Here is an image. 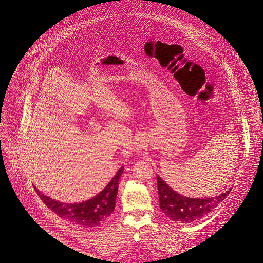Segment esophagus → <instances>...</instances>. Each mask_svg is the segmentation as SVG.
Segmentation results:
<instances>
[{"label":"esophagus","instance_id":"esophagus-1","mask_svg":"<svg viewBox=\"0 0 263 263\" xmlns=\"http://www.w3.org/2000/svg\"><path fill=\"white\" fill-rule=\"evenodd\" d=\"M139 148H142V145H139Z\"/></svg>","mask_w":263,"mask_h":263}]
</instances>
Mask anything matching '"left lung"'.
<instances>
[{
  "label": "left lung",
  "mask_w": 263,
  "mask_h": 263,
  "mask_svg": "<svg viewBox=\"0 0 263 263\" xmlns=\"http://www.w3.org/2000/svg\"><path fill=\"white\" fill-rule=\"evenodd\" d=\"M159 202H160L161 211L173 221L192 222L198 218L204 217L218 204L225 200L232 189L226 191L225 193L214 197L194 198L185 197L173 191L166 183L157 177Z\"/></svg>",
  "instance_id": "8db88e82"
}]
</instances>
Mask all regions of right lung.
Wrapping results in <instances>:
<instances>
[{
    "label": "right lung",
    "mask_w": 263,
    "mask_h": 263,
    "mask_svg": "<svg viewBox=\"0 0 263 263\" xmlns=\"http://www.w3.org/2000/svg\"><path fill=\"white\" fill-rule=\"evenodd\" d=\"M124 168H121L106 187L97 196L92 197L82 203H61L42 194L36 189V192L47 208L63 219L73 221L76 225L84 227H95L101 225L115 209V200L118 191V181L123 173Z\"/></svg>",
    "instance_id": "1"
}]
</instances>
